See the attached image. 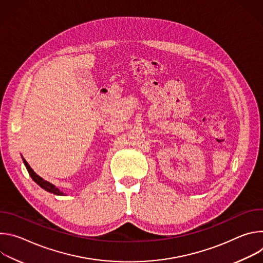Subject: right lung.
Masks as SVG:
<instances>
[{
  "mask_svg": "<svg viewBox=\"0 0 263 263\" xmlns=\"http://www.w3.org/2000/svg\"><path fill=\"white\" fill-rule=\"evenodd\" d=\"M24 160V163H25V165H26V167H27V170H28V173H29V175L31 176V178L39 184L42 189H44L45 191H47V192H49V193H52V194H54V195H58V196H62L63 195V193H61L58 189H56V187L53 185V184H51L50 182H48V181H45L42 177H40L39 175H37L36 173H34V171L30 167V165L28 164V162L25 160V159H23Z\"/></svg>",
  "mask_w": 263,
  "mask_h": 263,
  "instance_id": "1",
  "label": "right lung"
}]
</instances>
